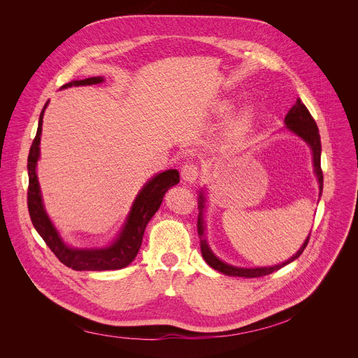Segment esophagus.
I'll return each mask as SVG.
<instances>
[{"instance_id":"obj_1","label":"esophagus","mask_w":358,"mask_h":358,"mask_svg":"<svg viewBox=\"0 0 358 358\" xmlns=\"http://www.w3.org/2000/svg\"><path fill=\"white\" fill-rule=\"evenodd\" d=\"M199 174H200V169L196 162H185L181 168V177L187 182H194Z\"/></svg>"}]
</instances>
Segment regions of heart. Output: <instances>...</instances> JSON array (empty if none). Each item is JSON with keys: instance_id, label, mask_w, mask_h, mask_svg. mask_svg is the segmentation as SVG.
I'll return each mask as SVG.
<instances>
[{"instance_id": "b5f03b06", "label": "heart", "mask_w": 358, "mask_h": 358, "mask_svg": "<svg viewBox=\"0 0 358 358\" xmlns=\"http://www.w3.org/2000/svg\"><path fill=\"white\" fill-rule=\"evenodd\" d=\"M220 108H222V110H227L228 106L224 104V106H222ZM251 120H252V111H251L250 108L242 110V111L239 113V116L236 117V120H235L234 124H232V131H234V134H242V131H245V130L248 129Z\"/></svg>"}]
</instances>
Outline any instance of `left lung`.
I'll return each mask as SVG.
<instances>
[{
	"instance_id": "1",
	"label": "left lung",
	"mask_w": 358,
	"mask_h": 358,
	"mask_svg": "<svg viewBox=\"0 0 358 358\" xmlns=\"http://www.w3.org/2000/svg\"><path fill=\"white\" fill-rule=\"evenodd\" d=\"M285 122L287 124V127L294 131L296 135H299L303 141H306L310 148H312V152H313V165H315V173L319 181V190L322 193V187H324V174H322V168H321V138H319V130L316 126L315 119L312 117V115L309 113V110L306 108V106L302 103V100L297 99L296 104L289 110V113L285 117ZM203 201L204 199L200 196L199 200V208L200 210H203ZM201 215V213H200ZM197 232H199V238H200V250H201V255L204 258V261L208 262V264L223 273L227 275H235V277H245V278H255V277H262V275H268L271 273H274L275 270H280L281 267L287 266L289 262L294 261L296 258L300 257V254L303 252V250L306 248L308 242H309V236L305 241V243L302 245L296 255H293L290 259H287L286 262H281L278 266L274 267H258V268H239V267H232L229 264H224L223 261H220L217 257L213 255V252L210 251V248L208 247V243H206V239L203 238L204 235V227H203V219L201 216H199L197 220Z\"/></svg>"
}]
</instances>
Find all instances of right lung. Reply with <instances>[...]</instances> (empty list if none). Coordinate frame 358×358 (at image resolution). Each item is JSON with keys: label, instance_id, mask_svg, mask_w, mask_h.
Here are the masks:
<instances>
[{"label": "right lung", "instance_id": "1", "mask_svg": "<svg viewBox=\"0 0 358 358\" xmlns=\"http://www.w3.org/2000/svg\"><path fill=\"white\" fill-rule=\"evenodd\" d=\"M103 81L101 77H92L85 80H73L62 88L78 87V85H92L100 84ZM43 107L39 126H37L36 136L30 146V152L27 158V171H29V190H27V208L29 215L34 229L37 231L50 251L58 257V259L66 267L77 271H106V270H119L129 266L135 259L141 245L142 238L148 222L155 215L162 203L164 194L169 187L180 182V174L177 169H168L154 177L138 194L131 210L129 213L127 222L119 238L113 242V245L100 250H73L65 245V242L53 228L52 222L49 220L42 203L39 181L36 176V162L39 159V143L42 134L43 123Z\"/></svg>", "mask_w": 358, "mask_h": 358}]
</instances>
